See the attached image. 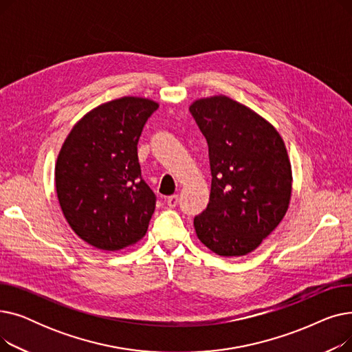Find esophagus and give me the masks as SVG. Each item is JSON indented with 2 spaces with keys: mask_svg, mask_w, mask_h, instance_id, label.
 <instances>
[{
  "mask_svg": "<svg viewBox=\"0 0 352 352\" xmlns=\"http://www.w3.org/2000/svg\"><path fill=\"white\" fill-rule=\"evenodd\" d=\"M166 204H168L170 208H174V207L178 204V195H177V194L170 195L168 198H166Z\"/></svg>",
  "mask_w": 352,
  "mask_h": 352,
  "instance_id": "obj_1",
  "label": "esophagus"
}]
</instances>
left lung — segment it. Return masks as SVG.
Masks as SVG:
<instances>
[{
	"label": "left lung",
	"instance_id": "obj_1",
	"mask_svg": "<svg viewBox=\"0 0 352 352\" xmlns=\"http://www.w3.org/2000/svg\"><path fill=\"white\" fill-rule=\"evenodd\" d=\"M190 113L208 142L212 175L208 206L194 218L197 236L218 255H247L288 210L285 144L267 120L226 96L197 100Z\"/></svg>",
	"mask_w": 352,
	"mask_h": 352
}]
</instances>
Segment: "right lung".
<instances>
[{
  "mask_svg": "<svg viewBox=\"0 0 352 352\" xmlns=\"http://www.w3.org/2000/svg\"><path fill=\"white\" fill-rule=\"evenodd\" d=\"M158 102L122 97L91 109L65 138L55 164V190L67 223L102 251L141 239L157 197L141 177L137 144Z\"/></svg>",
  "mask_w": 352,
  "mask_h": 352,
  "instance_id": "1",
  "label": "right lung"
}]
</instances>
